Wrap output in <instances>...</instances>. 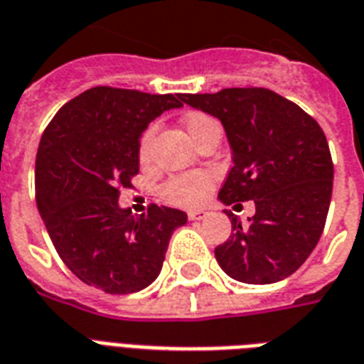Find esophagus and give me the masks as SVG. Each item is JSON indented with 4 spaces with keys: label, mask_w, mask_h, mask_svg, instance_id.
Returning <instances> with one entry per match:
<instances>
[{
    "label": "esophagus",
    "mask_w": 364,
    "mask_h": 364,
    "mask_svg": "<svg viewBox=\"0 0 364 364\" xmlns=\"http://www.w3.org/2000/svg\"><path fill=\"white\" fill-rule=\"evenodd\" d=\"M188 218L193 222L205 220V218H207V213H205V210H191V213H188Z\"/></svg>",
    "instance_id": "1"
}]
</instances>
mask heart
<instances>
[{
    "instance_id": "heart-1",
    "label": "heart",
    "mask_w": 364,
    "mask_h": 364,
    "mask_svg": "<svg viewBox=\"0 0 364 364\" xmlns=\"http://www.w3.org/2000/svg\"><path fill=\"white\" fill-rule=\"evenodd\" d=\"M184 129L188 131L190 138L193 142H197V138L201 136L203 132L207 131L208 127L214 125L216 121L207 114H201V112H190V114L184 117ZM154 129L156 127H150L148 131L142 134V140H140V157L146 159L148 156V150H150L151 136H154ZM214 184V176L207 171H199V173H190V174H180V176H174L165 184L163 188V196L165 199L174 205H182V207H197L201 205L205 199H207L208 191Z\"/></svg>"
}]
</instances>
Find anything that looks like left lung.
<instances>
[{
	"instance_id": "8db88e82",
	"label": "left lung",
	"mask_w": 364,
	"mask_h": 364,
	"mask_svg": "<svg viewBox=\"0 0 364 364\" xmlns=\"http://www.w3.org/2000/svg\"><path fill=\"white\" fill-rule=\"evenodd\" d=\"M182 102L220 121L233 167L218 199L255 201L249 224L232 216V235L214 249L235 281L272 284L302 266L319 243L332 197L334 167L319 123L267 89L182 95Z\"/></svg>"
}]
</instances>
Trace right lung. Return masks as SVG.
<instances>
[{"label": "right lung", "instance_id": "right-lung-1", "mask_svg": "<svg viewBox=\"0 0 364 364\" xmlns=\"http://www.w3.org/2000/svg\"><path fill=\"white\" fill-rule=\"evenodd\" d=\"M182 95L95 87L64 104L36 157V203L62 262L108 294H131L157 279L168 241L188 214L151 205L134 216L119 188L138 173L140 138Z\"/></svg>", "mask_w": 364, "mask_h": 364}]
</instances>
